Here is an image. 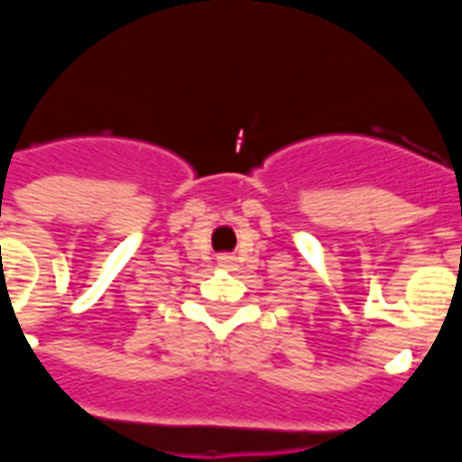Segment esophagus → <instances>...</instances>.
<instances>
[{
    "label": "esophagus",
    "mask_w": 462,
    "mask_h": 462,
    "mask_svg": "<svg viewBox=\"0 0 462 462\" xmlns=\"http://www.w3.org/2000/svg\"><path fill=\"white\" fill-rule=\"evenodd\" d=\"M222 262H225V264H230V262H232V257H222Z\"/></svg>",
    "instance_id": "esophagus-1"
}]
</instances>
